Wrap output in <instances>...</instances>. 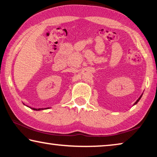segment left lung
Returning <instances> with one entry per match:
<instances>
[{
	"instance_id": "left-lung-1",
	"label": "left lung",
	"mask_w": 157,
	"mask_h": 157,
	"mask_svg": "<svg viewBox=\"0 0 157 157\" xmlns=\"http://www.w3.org/2000/svg\"><path fill=\"white\" fill-rule=\"evenodd\" d=\"M142 94H142V95H141V96H140V97H139V99H137V101H135V102L134 103V104H133V106H134V105H135V104H137V102H138V101H140V99H141V97H142Z\"/></svg>"
}]
</instances>
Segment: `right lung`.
Segmentation results:
<instances>
[{
	"label": "right lung",
	"instance_id": "add662e5",
	"mask_svg": "<svg viewBox=\"0 0 157 157\" xmlns=\"http://www.w3.org/2000/svg\"><path fill=\"white\" fill-rule=\"evenodd\" d=\"M31 109L34 110V111H40V110H44L43 109H35V108H31Z\"/></svg>",
	"mask_w": 157,
	"mask_h": 157
}]
</instances>
